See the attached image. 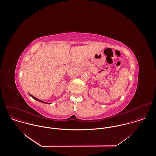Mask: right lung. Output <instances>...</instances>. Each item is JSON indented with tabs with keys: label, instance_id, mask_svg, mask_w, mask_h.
<instances>
[{
	"label": "right lung",
	"instance_id": "right-lung-1",
	"mask_svg": "<svg viewBox=\"0 0 156 156\" xmlns=\"http://www.w3.org/2000/svg\"><path fill=\"white\" fill-rule=\"evenodd\" d=\"M34 99H35V100H37V101H40V102H41V103H45L44 101H42V100H39V99H38L37 98H36V97H35L34 96H33V95H32L31 94H29Z\"/></svg>",
	"mask_w": 156,
	"mask_h": 156
}]
</instances>
